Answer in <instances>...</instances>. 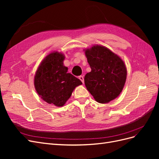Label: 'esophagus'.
Listing matches in <instances>:
<instances>
[{"mask_svg":"<svg viewBox=\"0 0 159 159\" xmlns=\"http://www.w3.org/2000/svg\"><path fill=\"white\" fill-rule=\"evenodd\" d=\"M79 79L82 81V83L84 84V76H82V75H80V76H79Z\"/></svg>","mask_w":159,"mask_h":159,"instance_id":"34e87169","label":"esophagus"}]
</instances>
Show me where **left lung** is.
Listing matches in <instances>:
<instances>
[{
  "instance_id": "1",
  "label": "left lung",
  "mask_w": 159,
  "mask_h": 159,
  "mask_svg": "<svg viewBox=\"0 0 159 159\" xmlns=\"http://www.w3.org/2000/svg\"><path fill=\"white\" fill-rule=\"evenodd\" d=\"M85 54L91 69L84 78L85 85L96 102L107 103L117 98L127 79V68L122 59L103 46L85 48Z\"/></svg>"
}]
</instances>
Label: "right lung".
Segmentation results:
<instances>
[{"label":"right lung","mask_w":159,"mask_h":159,"mask_svg":"<svg viewBox=\"0 0 159 159\" xmlns=\"http://www.w3.org/2000/svg\"><path fill=\"white\" fill-rule=\"evenodd\" d=\"M65 56L57 51L43 60L36 71L34 84L37 93L46 103L62 107L75 88L82 82L64 65Z\"/></svg>","instance_id":"add662e5"}]
</instances>
